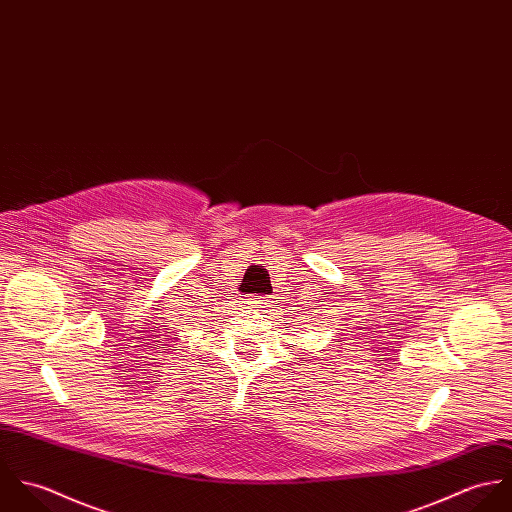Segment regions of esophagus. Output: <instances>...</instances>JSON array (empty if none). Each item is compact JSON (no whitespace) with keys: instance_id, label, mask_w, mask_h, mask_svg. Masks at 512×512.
Wrapping results in <instances>:
<instances>
[{"instance_id":"esophagus-1","label":"esophagus","mask_w":512,"mask_h":512,"mask_svg":"<svg viewBox=\"0 0 512 512\" xmlns=\"http://www.w3.org/2000/svg\"><path fill=\"white\" fill-rule=\"evenodd\" d=\"M248 307L266 313L268 307H270V299H266V297H248Z\"/></svg>"}]
</instances>
